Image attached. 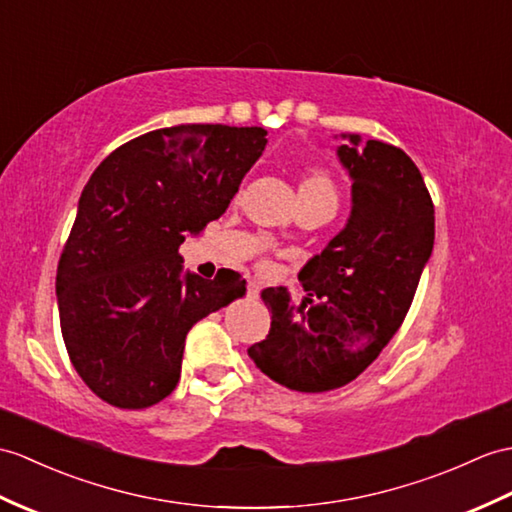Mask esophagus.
Here are the masks:
<instances>
[{"instance_id":"obj_1","label":"esophagus","mask_w":512,"mask_h":512,"mask_svg":"<svg viewBox=\"0 0 512 512\" xmlns=\"http://www.w3.org/2000/svg\"><path fill=\"white\" fill-rule=\"evenodd\" d=\"M259 296V283L257 281H248L246 283V299H257Z\"/></svg>"}]
</instances>
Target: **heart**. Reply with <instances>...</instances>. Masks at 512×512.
<instances>
[{"mask_svg": "<svg viewBox=\"0 0 512 512\" xmlns=\"http://www.w3.org/2000/svg\"><path fill=\"white\" fill-rule=\"evenodd\" d=\"M299 205H307V202H327V205H336L338 202V189L336 181L325 168H307L299 178ZM261 266H266V261H261Z\"/></svg>", "mask_w": 512, "mask_h": 512, "instance_id": "heart-1", "label": "heart"}]
</instances>
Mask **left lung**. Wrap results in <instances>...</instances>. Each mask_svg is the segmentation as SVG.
<instances>
[{"label":"left lung","mask_w":512,"mask_h":512,"mask_svg":"<svg viewBox=\"0 0 512 512\" xmlns=\"http://www.w3.org/2000/svg\"><path fill=\"white\" fill-rule=\"evenodd\" d=\"M349 141L338 148L353 178L347 227L299 272L301 305L283 288L261 290L270 331L248 349L261 373L301 392L349 384L377 358L434 248V202L417 165L384 141Z\"/></svg>","instance_id":"8db88e82"}]
</instances>
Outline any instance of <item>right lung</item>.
<instances>
[{
	"label": "right lung",
	"mask_w": 512,
	"mask_h": 512,
	"mask_svg": "<svg viewBox=\"0 0 512 512\" xmlns=\"http://www.w3.org/2000/svg\"><path fill=\"white\" fill-rule=\"evenodd\" d=\"M266 141L259 126L159 128L91 174L58 259L56 294L69 360L102 401L141 410L168 397L187 331L246 292L229 268L181 277L178 248L227 211Z\"/></svg>",
	"instance_id": "obj_1"
}]
</instances>
